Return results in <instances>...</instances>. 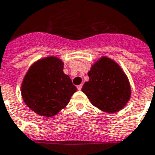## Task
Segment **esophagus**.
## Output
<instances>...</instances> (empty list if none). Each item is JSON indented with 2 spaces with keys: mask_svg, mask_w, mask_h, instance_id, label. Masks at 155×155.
Instances as JSON below:
<instances>
[{
  "mask_svg": "<svg viewBox=\"0 0 155 155\" xmlns=\"http://www.w3.org/2000/svg\"><path fill=\"white\" fill-rule=\"evenodd\" d=\"M77 88H78V90H81V89H82V84H81V85H78V86H77Z\"/></svg>",
  "mask_w": 155,
  "mask_h": 155,
  "instance_id": "1",
  "label": "esophagus"
}]
</instances>
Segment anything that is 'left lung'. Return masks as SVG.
<instances>
[{"instance_id":"obj_1","label":"left lung","mask_w":155,"mask_h":155,"mask_svg":"<svg viewBox=\"0 0 155 155\" xmlns=\"http://www.w3.org/2000/svg\"><path fill=\"white\" fill-rule=\"evenodd\" d=\"M89 81L82 92L93 105L103 112H119L131 97V86L120 66L109 58L102 57L88 73Z\"/></svg>"}]
</instances>
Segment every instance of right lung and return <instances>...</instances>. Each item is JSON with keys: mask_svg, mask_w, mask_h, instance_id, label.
I'll use <instances>...</instances> for the list:
<instances>
[{"mask_svg": "<svg viewBox=\"0 0 155 155\" xmlns=\"http://www.w3.org/2000/svg\"><path fill=\"white\" fill-rule=\"evenodd\" d=\"M77 88L63 73V62L54 56L44 58L29 68L21 85V94L28 108L51 117L66 107Z\"/></svg>", "mask_w": 155, "mask_h": 155, "instance_id": "1", "label": "right lung"}]
</instances>
